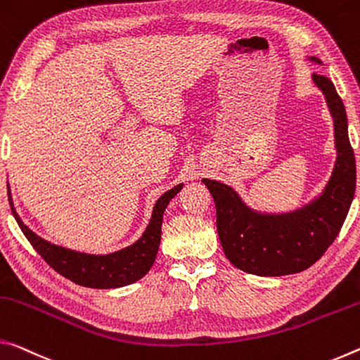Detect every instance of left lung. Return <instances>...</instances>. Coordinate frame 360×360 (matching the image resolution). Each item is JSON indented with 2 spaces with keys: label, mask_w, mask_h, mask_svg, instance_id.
I'll use <instances>...</instances> for the list:
<instances>
[{
  "label": "left lung",
  "mask_w": 360,
  "mask_h": 360,
  "mask_svg": "<svg viewBox=\"0 0 360 360\" xmlns=\"http://www.w3.org/2000/svg\"><path fill=\"white\" fill-rule=\"evenodd\" d=\"M311 60L321 63L319 58ZM326 96L335 126L337 162L326 190L313 204L284 215L257 214L231 188L204 179L215 201L217 231L236 268L257 276L302 273L326 253L340 233L356 191V158L347 137V117L333 82L313 75Z\"/></svg>",
  "instance_id": "8db88e82"
}]
</instances>
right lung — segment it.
<instances>
[{
	"label": "right lung",
	"instance_id": "right-lung-1",
	"mask_svg": "<svg viewBox=\"0 0 360 360\" xmlns=\"http://www.w3.org/2000/svg\"><path fill=\"white\" fill-rule=\"evenodd\" d=\"M180 190L181 185H176L158 199L155 209H153L150 225L146 226L143 236L137 243L120 252L110 253V255H87V253L68 250L65 247L47 243L38 234H34L30 228L23 225V221L19 219L14 209L11 196L9 204L28 243L58 274L73 281L78 285L92 288H115L132 284V282L141 279L153 266L159 243H161L164 210H166L170 199Z\"/></svg>",
	"mask_w": 360,
	"mask_h": 360
}]
</instances>
